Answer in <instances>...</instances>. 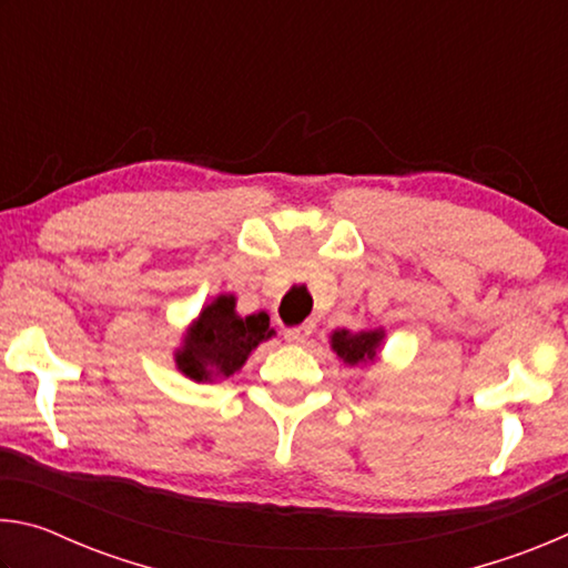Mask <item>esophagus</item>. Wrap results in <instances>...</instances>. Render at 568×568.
Here are the masks:
<instances>
[{
  "mask_svg": "<svg viewBox=\"0 0 568 568\" xmlns=\"http://www.w3.org/2000/svg\"><path fill=\"white\" fill-rule=\"evenodd\" d=\"M315 331L313 323H303V325H295V328H285V341L293 343V345H303L307 338H311Z\"/></svg>",
  "mask_w": 568,
  "mask_h": 568,
  "instance_id": "34e87169",
  "label": "esophagus"
}]
</instances>
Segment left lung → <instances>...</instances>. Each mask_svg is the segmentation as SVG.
<instances>
[{
  "label": "left lung",
  "mask_w": 568,
  "mask_h": 568,
  "mask_svg": "<svg viewBox=\"0 0 568 568\" xmlns=\"http://www.w3.org/2000/svg\"><path fill=\"white\" fill-rule=\"evenodd\" d=\"M383 341H386V328L383 325H365V328L358 331L338 328L331 333V351L348 368H363V365L376 363Z\"/></svg>",
  "instance_id": "left-lung-1"
}]
</instances>
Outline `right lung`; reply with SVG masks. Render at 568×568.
<instances>
[{
    "label": "right lung",
    "instance_id": "1",
    "mask_svg": "<svg viewBox=\"0 0 568 568\" xmlns=\"http://www.w3.org/2000/svg\"><path fill=\"white\" fill-rule=\"evenodd\" d=\"M235 305L233 293H220L182 331V341L172 353L182 376L195 383L225 381L240 373L257 345L273 338L275 328L267 313L240 315Z\"/></svg>",
    "mask_w": 568,
    "mask_h": 568
}]
</instances>
